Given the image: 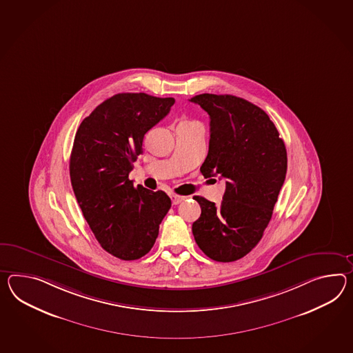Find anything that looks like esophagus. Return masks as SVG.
<instances>
[{
	"mask_svg": "<svg viewBox=\"0 0 353 353\" xmlns=\"http://www.w3.org/2000/svg\"><path fill=\"white\" fill-rule=\"evenodd\" d=\"M185 199H186L185 196H180V195H171V200H172L173 205L180 204V203H182Z\"/></svg>",
	"mask_w": 353,
	"mask_h": 353,
	"instance_id": "obj_1",
	"label": "esophagus"
}]
</instances>
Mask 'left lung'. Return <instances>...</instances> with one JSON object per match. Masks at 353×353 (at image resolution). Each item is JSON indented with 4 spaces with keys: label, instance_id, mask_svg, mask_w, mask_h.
<instances>
[{
    "label": "left lung",
    "instance_id": "1",
    "mask_svg": "<svg viewBox=\"0 0 353 353\" xmlns=\"http://www.w3.org/2000/svg\"><path fill=\"white\" fill-rule=\"evenodd\" d=\"M190 101L210 117L209 152L200 172L225 180L221 205L194 196L201 214L192 234L208 258L230 263L261 240L283 186L287 150L267 113L246 99L205 93Z\"/></svg>",
    "mask_w": 353,
    "mask_h": 353
}]
</instances>
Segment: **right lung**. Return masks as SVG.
<instances>
[{"instance_id": "obj_1", "label": "right lung", "mask_w": 353, "mask_h": 353, "mask_svg": "<svg viewBox=\"0 0 353 353\" xmlns=\"http://www.w3.org/2000/svg\"><path fill=\"white\" fill-rule=\"evenodd\" d=\"M173 98L120 93L80 123L70 157V179L95 239L121 260H137L153 248L171 208L164 191L134 188L129 173L143 154V139L171 111Z\"/></svg>"}]
</instances>
